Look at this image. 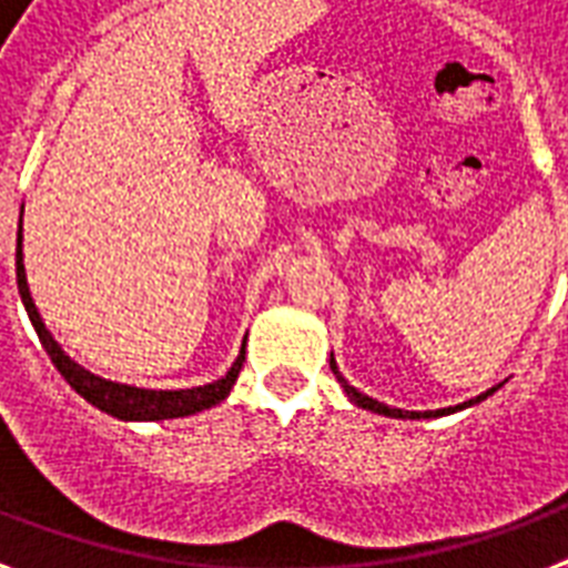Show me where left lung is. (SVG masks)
Returning <instances> with one entry per match:
<instances>
[{"label": "left lung", "mask_w": 568, "mask_h": 568, "mask_svg": "<svg viewBox=\"0 0 568 568\" xmlns=\"http://www.w3.org/2000/svg\"><path fill=\"white\" fill-rule=\"evenodd\" d=\"M333 372H336V363H333ZM338 374V372H336ZM342 379V386H345V392H347V397H351V400H354V404H359L363 406V409H372V413H379V415H392V418H436V415H448V413H454V409H463V406H471V404H477V400H484V397H489L495 392V388H489V392H484V395H477L475 400H466V404H459V406H448V409H430V413H406V409H392V406H386V404H379V400H374V397H368V395H363V392H356L354 386H347L345 383V377H338Z\"/></svg>", "instance_id": "1"}]
</instances>
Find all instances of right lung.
<instances>
[{
    "label": "right lung",
    "instance_id": "right-lung-1",
    "mask_svg": "<svg viewBox=\"0 0 568 568\" xmlns=\"http://www.w3.org/2000/svg\"><path fill=\"white\" fill-rule=\"evenodd\" d=\"M22 235H17V288H20V297L26 303V312H29L31 324L38 329L40 345L47 347L49 359L55 365L61 377L70 383V386L91 400L93 406H100L102 413L118 415V418H126V422H162V418H185V415L203 413L209 406L221 404L223 397L230 395V388L235 386L239 379L241 365H244V351L239 354L235 365L230 368V374L221 379H214L209 386L200 388H180V392H153V388H132L120 386V383H109V379H100L88 374L84 368L64 356V351L55 345V338L49 336V329L43 327L38 310H34V301L29 294V283H26V271H22V250H20Z\"/></svg>",
    "mask_w": 568,
    "mask_h": 568
}]
</instances>
